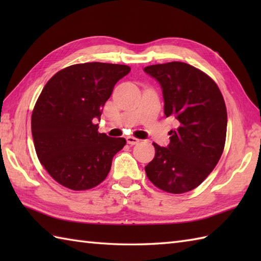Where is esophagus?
<instances>
[{
	"instance_id": "esophagus-1",
	"label": "esophagus",
	"mask_w": 261,
	"mask_h": 261,
	"mask_svg": "<svg viewBox=\"0 0 261 261\" xmlns=\"http://www.w3.org/2000/svg\"><path fill=\"white\" fill-rule=\"evenodd\" d=\"M125 139L129 145H137V143H139V139H137L135 137H126Z\"/></svg>"
}]
</instances>
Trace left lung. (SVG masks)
<instances>
[{
  "label": "left lung",
  "mask_w": 261,
  "mask_h": 261,
  "mask_svg": "<svg viewBox=\"0 0 261 261\" xmlns=\"http://www.w3.org/2000/svg\"><path fill=\"white\" fill-rule=\"evenodd\" d=\"M163 91L165 115L176 120L167 147L152 143L156 153L146 167L154 186L181 194L197 187L223 152L228 115L214 81L193 66L171 62L143 68Z\"/></svg>",
  "instance_id": "obj_1"
}]
</instances>
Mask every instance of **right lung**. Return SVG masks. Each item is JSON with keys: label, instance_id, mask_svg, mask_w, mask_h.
Masks as SVG:
<instances>
[{"label": "right lung", "instance_id": "right-lung-1", "mask_svg": "<svg viewBox=\"0 0 261 261\" xmlns=\"http://www.w3.org/2000/svg\"><path fill=\"white\" fill-rule=\"evenodd\" d=\"M130 70L126 65L77 64L59 70L43 87L31 131L39 160L60 185L85 191L107 178L125 139L98 134L94 121L101 119L114 85Z\"/></svg>", "mask_w": 261, "mask_h": 261}]
</instances>
